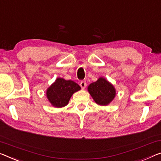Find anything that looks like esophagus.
Listing matches in <instances>:
<instances>
[{"label": "esophagus", "instance_id": "obj_1", "mask_svg": "<svg viewBox=\"0 0 161 161\" xmlns=\"http://www.w3.org/2000/svg\"><path fill=\"white\" fill-rule=\"evenodd\" d=\"M80 85V86L81 87V89H85V88L86 87V81H85V80L81 81Z\"/></svg>", "mask_w": 161, "mask_h": 161}]
</instances>
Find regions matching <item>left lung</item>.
Masks as SVG:
<instances>
[{
	"mask_svg": "<svg viewBox=\"0 0 161 161\" xmlns=\"http://www.w3.org/2000/svg\"><path fill=\"white\" fill-rule=\"evenodd\" d=\"M88 92L95 103L102 106H106L113 100L116 90L110 82L103 77H99L88 86Z\"/></svg>",
	"mask_w": 161,
	"mask_h": 161,
	"instance_id": "left-lung-1",
	"label": "left lung"
}]
</instances>
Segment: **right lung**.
<instances>
[{"mask_svg": "<svg viewBox=\"0 0 161 161\" xmlns=\"http://www.w3.org/2000/svg\"><path fill=\"white\" fill-rule=\"evenodd\" d=\"M81 89L80 85L71 80L57 78L47 90V97L55 108H63L68 104L72 94Z\"/></svg>", "mask_w": 161, "mask_h": 161, "instance_id": "add662e5", "label": "right lung"}]
</instances>
